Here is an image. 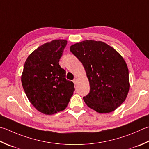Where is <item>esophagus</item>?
Wrapping results in <instances>:
<instances>
[{
  "mask_svg": "<svg viewBox=\"0 0 149 149\" xmlns=\"http://www.w3.org/2000/svg\"><path fill=\"white\" fill-rule=\"evenodd\" d=\"M73 82H74V84H76V83H77V79L76 78H74V80H73Z\"/></svg>",
  "mask_w": 149,
  "mask_h": 149,
  "instance_id": "34e87169",
  "label": "esophagus"
}]
</instances>
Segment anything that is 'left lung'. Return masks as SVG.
Wrapping results in <instances>:
<instances>
[{
    "instance_id": "obj_1",
    "label": "left lung",
    "mask_w": 149,
    "mask_h": 149,
    "mask_svg": "<svg viewBox=\"0 0 149 149\" xmlns=\"http://www.w3.org/2000/svg\"><path fill=\"white\" fill-rule=\"evenodd\" d=\"M70 50L82 63L90 83L83 100L99 113H109L125 101L129 91V70L123 57L107 44L87 40Z\"/></svg>"
}]
</instances>
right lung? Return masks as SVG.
I'll return each mask as SVG.
<instances>
[{
  "mask_svg": "<svg viewBox=\"0 0 149 149\" xmlns=\"http://www.w3.org/2000/svg\"><path fill=\"white\" fill-rule=\"evenodd\" d=\"M67 40L44 44L29 55L24 63L21 82L26 95L36 109L52 115L65 110L74 94V84L66 79L59 59Z\"/></svg>",
  "mask_w": 149,
  "mask_h": 149,
  "instance_id": "1",
  "label": "right lung"
}]
</instances>
